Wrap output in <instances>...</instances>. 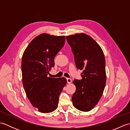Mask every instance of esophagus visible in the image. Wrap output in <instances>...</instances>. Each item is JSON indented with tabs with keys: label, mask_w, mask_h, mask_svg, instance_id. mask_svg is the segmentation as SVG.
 Returning a JSON list of instances; mask_svg holds the SVG:
<instances>
[{
	"label": "esophagus",
	"mask_w": 130,
	"mask_h": 130,
	"mask_svg": "<svg viewBox=\"0 0 130 130\" xmlns=\"http://www.w3.org/2000/svg\"><path fill=\"white\" fill-rule=\"evenodd\" d=\"M67 83L68 84L71 83V82H72V80H71L70 78H67Z\"/></svg>",
	"instance_id": "34e87169"
}]
</instances>
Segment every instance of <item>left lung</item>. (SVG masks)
I'll use <instances>...</instances> for the list:
<instances>
[{"label": "left lung", "mask_w": 130, "mask_h": 130, "mask_svg": "<svg viewBox=\"0 0 130 130\" xmlns=\"http://www.w3.org/2000/svg\"><path fill=\"white\" fill-rule=\"evenodd\" d=\"M67 40L77 69L83 70L82 79L73 81L76 90L72 96L73 104L80 111H89L99 102L106 86L103 52L94 40L85 34L68 36Z\"/></svg>", "instance_id": "1"}]
</instances>
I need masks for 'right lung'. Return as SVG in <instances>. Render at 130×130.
Instances as JSON below:
<instances>
[{
  "label": "right lung",
  "mask_w": 130,
  "mask_h": 130,
  "mask_svg": "<svg viewBox=\"0 0 130 130\" xmlns=\"http://www.w3.org/2000/svg\"><path fill=\"white\" fill-rule=\"evenodd\" d=\"M64 36L46 34L35 37L24 51L22 59V82L27 98L41 113L53 112L67 84L65 78L48 77L55 65L54 58L64 45Z\"/></svg>",
  "instance_id": "add662e5"
}]
</instances>
